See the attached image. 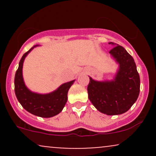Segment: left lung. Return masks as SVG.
<instances>
[{
	"instance_id": "left-lung-1",
	"label": "left lung",
	"mask_w": 156,
	"mask_h": 156,
	"mask_svg": "<svg viewBox=\"0 0 156 156\" xmlns=\"http://www.w3.org/2000/svg\"><path fill=\"white\" fill-rule=\"evenodd\" d=\"M109 51L119 64L114 80L98 81L89 77L87 87L89 101L99 112L107 115L126 112L136 101L140 91V78L133 57L122 46L109 42Z\"/></svg>"
}]
</instances>
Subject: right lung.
Segmentation results:
<instances>
[{
  "instance_id": "1",
  "label": "right lung",
  "mask_w": 156,
  "mask_h": 156,
  "mask_svg": "<svg viewBox=\"0 0 156 156\" xmlns=\"http://www.w3.org/2000/svg\"><path fill=\"white\" fill-rule=\"evenodd\" d=\"M34 45L23 55L16 71L15 77V92L21 105L27 112L37 117L49 118L62 112L67 101V93L75 80L61 85L56 90L48 94H38L30 91L26 87L23 78V65L27 55Z\"/></svg>"
}]
</instances>
